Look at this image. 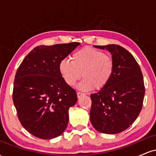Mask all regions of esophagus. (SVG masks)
Listing matches in <instances>:
<instances>
[{
    "mask_svg": "<svg viewBox=\"0 0 156 156\" xmlns=\"http://www.w3.org/2000/svg\"><path fill=\"white\" fill-rule=\"evenodd\" d=\"M83 95H84L83 93H81V92H77V96H78V98H81V97H82V96H83Z\"/></svg>",
    "mask_w": 156,
    "mask_h": 156,
    "instance_id": "obj_1",
    "label": "esophagus"
}]
</instances>
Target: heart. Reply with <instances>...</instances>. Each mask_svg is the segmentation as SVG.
Wrapping results in <instances>:
<instances>
[{
  "instance_id": "obj_1",
  "label": "heart",
  "mask_w": 156,
  "mask_h": 156,
  "mask_svg": "<svg viewBox=\"0 0 156 156\" xmlns=\"http://www.w3.org/2000/svg\"><path fill=\"white\" fill-rule=\"evenodd\" d=\"M71 62L62 59L58 69L65 83L73 86L83 78L78 88L89 92L95 88L101 90L108 85L114 70V59L111 55L91 47L77 51L71 56Z\"/></svg>"
}]
</instances>
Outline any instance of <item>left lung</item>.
I'll list each match as a JSON object with an SVG mask.
<instances>
[{
	"label": "left lung",
	"mask_w": 156,
	"mask_h": 156,
	"mask_svg": "<svg viewBox=\"0 0 156 156\" xmlns=\"http://www.w3.org/2000/svg\"><path fill=\"white\" fill-rule=\"evenodd\" d=\"M94 48L112 54L114 70L106 87L91 94L90 121L98 131L119 133L136 119L144 101V80L140 67L131 53L117 44Z\"/></svg>",
	"instance_id": "8db88e82"
}]
</instances>
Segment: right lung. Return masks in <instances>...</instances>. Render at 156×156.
<instances>
[{"label":"right lung","instance_id":"obj_1","mask_svg":"<svg viewBox=\"0 0 156 156\" xmlns=\"http://www.w3.org/2000/svg\"><path fill=\"white\" fill-rule=\"evenodd\" d=\"M79 42L39 45L20 64L15 75L13 102L21 125L34 136L51 139L67 128L76 91L65 83L58 64Z\"/></svg>","mask_w":156,"mask_h":156}]
</instances>
